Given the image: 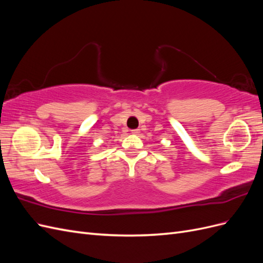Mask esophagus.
<instances>
[{
  "label": "esophagus",
  "instance_id": "1",
  "mask_svg": "<svg viewBox=\"0 0 263 263\" xmlns=\"http://www.w3.org/2000/svg\"><path fill=\"white\" fill-rule=\"evenodd\" d=\"M132 134H134V135L139 134V129H133V130H132Z\"/></svg>",
  "mask_w": 263,
  "mask_h": 263
}]
</instances>
